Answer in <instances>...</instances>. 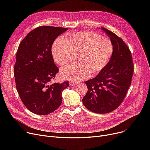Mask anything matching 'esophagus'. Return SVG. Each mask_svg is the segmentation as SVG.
I'll return each instance as SVG.
<instances>
[{"mask_svg":"<svg viewBox=\"0 0 150 150\" xmlns=\"http://www.w3.org/2000/svg\"><path fill=\"white\" fill-rule=\"evenodd\" d=\"M69 84L70 86H75L77 84V83L76 81H69Z\"/></svg>","mask_w":150,"mask_h":150,"instance_id":"esophagus-1","label":"esophagus"}]
</instances>
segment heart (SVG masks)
<instances>
[{"label":"heart","instance_id":"1","mask_svg":"<svg viewBox=\"0 0 150 150\" xmlns=\"http://www.w3.org/2000/svg\"><path fill=\"white\" fill-rule=\"evenodd\" d=\"M52 52L54 61L61 66L72 62L78 55L79 64H70L61 70L62 77L76 81L104 69L112 56L114 46L109 38L92 31H83L69 35V41L58 38Z\"/></svg>","mask_w":150,"mask_h":150}]
</instances>
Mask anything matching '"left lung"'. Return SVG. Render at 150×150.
Masks as SVG:
<instances>
[{"label":"left lung","mask_w":150,"mask_h":150,"mask_svg":"<svg viewBox=\"0 0 150 150\" xmlns=\"http://www.w3.org/2000/svg\"><path fill=\"white\" fill-rule=\"evenodd\" d=\"M114 46L112 56L97 76L85 82L88 92L83 103L89 111L106 114L122 103L131 83L134 65L131 53L122 39L112 31L101 28Z\"/></svg>","instance_id":"8db88e82"}]
</instances>
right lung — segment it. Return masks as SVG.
<instances>
[{
    "label": "right lung",
    "instance_id": "right-lung-1",
    "mask_svg": "<svg viewBox=\"0 0 150 150\" xmlns=\"http://www.w3.org/2000/svg\"><path fill=\"white\" fill-rule=\"evenodd\" d=\"M67 28L39 27L20 43L14 67L16 86L26 108L34 114L45 115L57 109L62 103V92L69 81L51 84L58 72L52 57V46Z\"/></svg>",
    "mask_w": 150,
    "mask_h": 150
}]
</instances>
